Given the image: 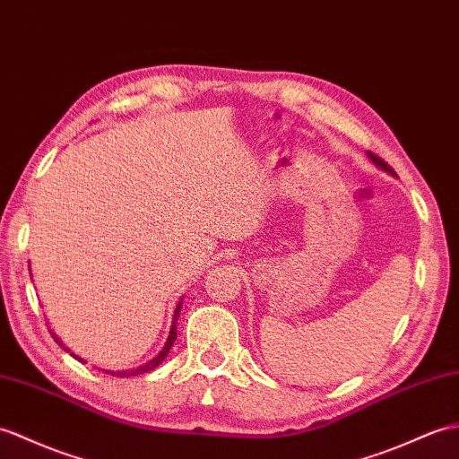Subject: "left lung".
Wrapping results in <instances>:
<instances>
[{
	"label": "left lung",
	"mask_w": 459,
	"mask_h": 459,
	"mask_svg": "<svg viewBox=\"0 0 459 459\" xmlns=\"http://www.w3.org/2000/svg\"><path fill=\"white\" fill-rule=\"evenodd\" d=\"M368 156L371 158V162H374V164H377L379 168L385 169V172H389V174H395V172H393V168H391V166L385 162V160L379 158L377 154H374V152H368Z\"/></svg>",
	"instance_id": "1"
}]
</instances>
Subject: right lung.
Wrapping results in <instances>:
<instances>
[{
	"label": "right lung",
	"mask_w": 459,
	"mask_h": 459,
	"mask_svg": "<svg viewBox=\"0 0 459 459\" xmlns=\"http://www.w3.org/2000/svg\"><path fill=\"white\" fill-rule=\"evenodd\" d=\"M179 311H181V303L176 307V311H174V323H172V328H169L168 342H166L164 350L160 351V354H158L154 359H151V361H148V364H144V366H141V368H136V369H126V371H111V376H119V377H134V376H143V374H148V371H152L154 368H158L160 364H162L164 358L168 356L169 348H172V344H174L176 336H178V330H176V321H178V316H179ZM55 338H56V336H55ZM56 342H58V340H56ZM58 344L62 346V342H58ZM72 356H74V354H72ZM108 374H109V371H108Z\"/></svg>",
	"instance_id": "1"
}]
</instances>
